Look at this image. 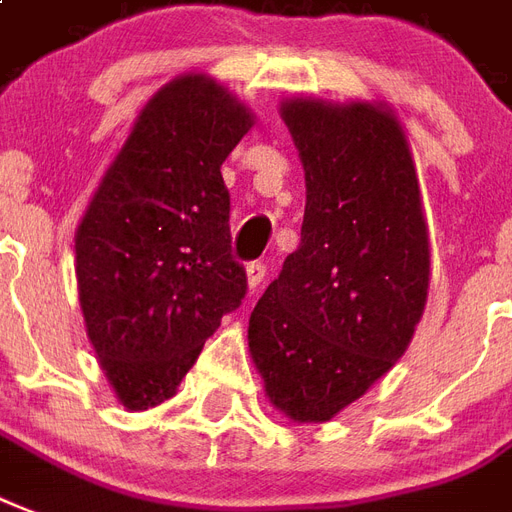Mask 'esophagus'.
Instances as JSON below:
<instances>
[{
	"label": "esophagus",
	"mask_w": 512,
	"mask_h": 512,
	"mask_svg": "<svg viewBox=\"0 0 512 512\" xmlns=\"http://www.w3.org/2000/svg\"><path fill=\"white\" fill-rule=\"evenodd\" d=\"M264 272H267V267H264V264H259V261L248 264V267H245V280H248V288H259L261 280H264Z\"/></svg>",
	"instance_id": "obj_1"
}]
</instances>
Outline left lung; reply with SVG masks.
<instances>
[{"label": "left lung", "instance_id": "8db88e82", "mask_svg": "<svg viewBox=\"0 0 512 512\" xmlns=\"http://www.w3.org/2000/svg\"><path fill=\"white\" fill-rule=\"evenodd\" d=\"M280 118L305 169L302 240L253 307L248 351L294 424L367 394L416 334L432 248L405 126L386 102L291 96Z\"/></svg>", "mask_w": 512, "mask_h": 512}]
</instances>
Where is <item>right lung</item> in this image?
Returning a JSON list of instances; mask_svg holds the SVG:
<instances>
[{
    "mask_svg": "<svg viewBox=\"0 0 512 512\" xmlns=\"http://www.w3.org/2000/svg\"><path fill=\"white\" fill-rule=\"evenodd\" d=\"M253 113L210 75L169 80L134 118L75 229L86 334L126 410L178 391L245 297L221 164Z\"/></svg>",
    "mask_w": 512,
    "mask_h": 512,
    "instance_id": "add662e5",
    "label": "right lung"
}]
</instances>
